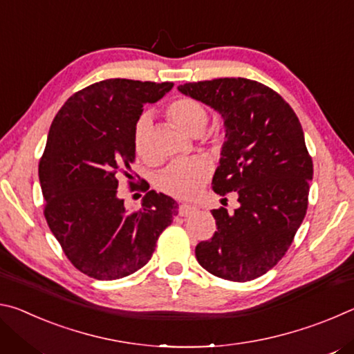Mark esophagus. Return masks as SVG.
<instances>
[{
  "label": "esophagus",
  "instance_id": "1",
  "mask_svg": "<svg viewBox=\"0 0 354 354\" xmlns=\"http://www.w3.org/2000/svg\"><path fill=\"white\" fill-rule=\"evenodd\" d=\"M194 212H196L195 206H190V205L179 206V215H183V217H187V215H192Z\"/></svg>",
  "mask_w": 354,
  "mask_h": 354
}]
</instances>
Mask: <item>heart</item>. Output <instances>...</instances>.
<instances>
[{
  "instance_id": "1",
  "label": "heart",
  "mask_w": 354,
  "mask_h": 354,
  "mask_svg": "<svg viewBox=\"0 0 354 354\" xmlns=\"http://www.w3.org/2000/svg\"><path fill=\"white\" fill-rule=\"evenodd\" d=\"M167 115L185 134L203 133L207 124V112L200 101L194 98H178L167 107ZM151 118L147 113L137 120L134 127L136 153L147 158L149 154ZM209 176V164L205 159L176 160L158 175V185L167 194L178 198H194Z\"/></svg>"
}]
</instances>
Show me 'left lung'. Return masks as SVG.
I'll return each mask as SVG.
<instances>
[{
	"label": "left lung",
	"instance_id": "left-lung-1",
	"mask_svg": "<svg viewBox=\"0 0 354 354\" xmlns=\"http://www.w3.org/2000/svg\"><path fill=\"white\" fill-rule=\"evenodd\" d=\"M178 91L223 118L212 189L236 192L239 201L234 212L214 209L217 231L196 245V261L227 281L262 277L286 254L306 215L314 169L299 120L277 92L245 77L187 82Z\"/></svg>",
	"mask_w": 354,
	"mask_h": 354
}]
</instances>
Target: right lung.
I'll return each instance as SVG.
<instances>
[{"label":"right lung","instance_id":"right-lung-1","mask_svg":"<svg viewBox=\"0 0 354 354\" xmlns=\"http://www.w3.org/2000/svg\"><path fill=\"white\" fill-rule=\"evenodd\" d=\"M171 87L104 80L76 92L53 120L39 165L45 218L65 256L87 277L112 281L139 270L178 215V203L154 190L140 209L128 211L117 190L120 176L133 179L134 127L143 104Z\"/></svg>","mask_w":354,"mask_h":354}]
</instances>
